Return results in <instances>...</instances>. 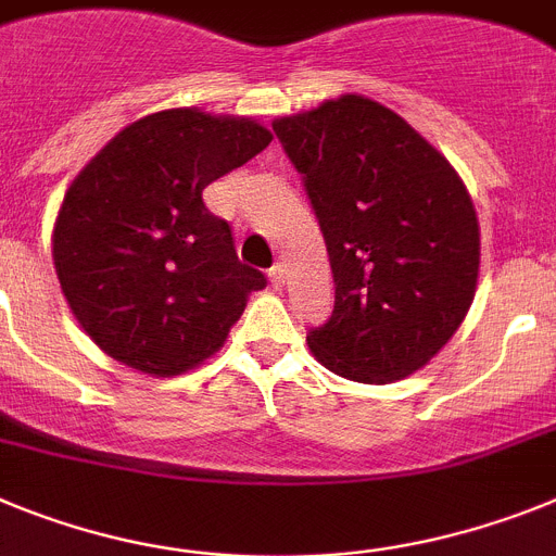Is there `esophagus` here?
I'll list each match as a JSON object with an SVG mask.
<instances>
[{"label":"esophagus","instance_id":"obj_1","mask_svg":"<svg viewBox=\"0 0 556 556\" xmlns=\"http://www.w3.org/2000/svg\"><path fill=\"white\" fill-rule=\"evenodd\" d=\"M268 279H271V285L274 288H282L285 285V271H282V265H271V268H268Z\"/></svg>","mask_w":556,"mask_h":556}]
</instances>
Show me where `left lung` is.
I'll use <instances>...</instances> for the list:
<instances>
[{"mask_svg": "<svg viewBox=\"0 0 556 556\" xmlns=\"http://www.w3.org/2000/svg\"><path fill=\"white\" fill-rule=\"evenodd\" d=\"M316 212L336 307L307 332L330 371L394 383L451 341L476 296L481 238L470 192L392 109L361 94L274 119Z\"/></svg>", "mask_w": 556, "mask_h": 556, "instance_id": "obj_1", "label": "left lung"}]
</instances>
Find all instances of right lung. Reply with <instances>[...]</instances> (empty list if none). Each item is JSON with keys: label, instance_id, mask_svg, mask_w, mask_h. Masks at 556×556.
I'll return each instance as SVG.
<instances>
[{"label": "right lung", "instance_id": "right-lung-1", "mask_svg": "<svg viewBox=\"0 0 556 556\" xmlns=\"http://www.w3.org/2000/svg\"><path fill=\"white\" fill-rule=\"evenodd\" d=\"M268 142L257 119L167 109L123 128L77 173L52 260L72 313L105 355L170 378L224 346L265 277L240 263L204 190Z\"/></svg>", "mask_w": 556, "mask_h": 556}]
</instances>
